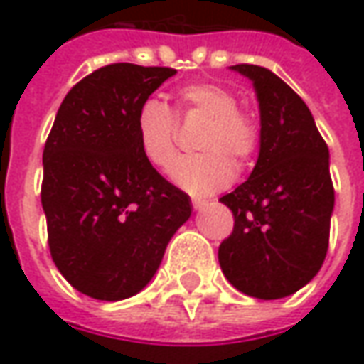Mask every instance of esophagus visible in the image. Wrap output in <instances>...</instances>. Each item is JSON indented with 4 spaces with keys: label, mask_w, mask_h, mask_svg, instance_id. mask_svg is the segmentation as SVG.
<instances>
[{
    "label": "esophagus",
    "mask_w": 364,
    "mask_h": 364,
    "mask_svg": "<svg viewBox=\"0 0 364 364\" xmlns=\"http://www.w3.org/2000/svg\"><path fill=\"white\" fill-rule=\"evenodd\" d=\"M206 204H208V202H206V200L192 198V208H194V210H202V208H204V206H206Z\"/></svg>",
    "instance_id": "1"
}]
</instances>
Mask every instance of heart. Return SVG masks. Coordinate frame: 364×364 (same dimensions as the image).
<instances>
[{
  "instance_id": "1",
  "label": "heart",
  "mask_w": 364,
  "mask_h": 364,
  "mask_svg": "<svg viewBox=\"0 0 364 364\" xmlns=\"http://www.w3.org/2000/svg\"><path fill=\"white\" fill-rule=\"evenodd\" d=\"M174 114L158 100H146L136 114V136L148 164L168 172L178 158L176 119L206 118L198 138L200 154L180 160L172 180L190 194H212L230 184L234 166L246 168L260 148V124L226 85L196 80L176 90ZM235 164L232 165V162Z\"/></svg>"
}]
</instances>
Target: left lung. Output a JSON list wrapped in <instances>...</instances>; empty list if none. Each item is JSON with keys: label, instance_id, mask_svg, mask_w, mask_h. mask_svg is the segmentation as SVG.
<instances>
[{"label": "left lung", "instance_id": "1", "mask_svg": "<svg viewBox=\"0 0 364 364\" xmlns=\"http://www.w3.org/2000/svg\"><path fill=\"white\" fill-rule=\"evenodd\" d=\"M232 70L255 82L260 154L250 178L220 198L234 228L218 262L234 289L274 301L294 294L323 267L335 206L328 146L302 97L279 75L252 63Z\"/></svg>", "mask_w": 364, "mask_h": 364}]
</instances>
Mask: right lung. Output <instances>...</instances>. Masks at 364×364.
I'll use <instances>...</instances> for the list:
<instances>
[{"mask_svg":"<svg viewBox=\"0 0 364 364\" xmlns=\"http://www.w3.org/2000/svg\"><path fill=\"white\" fill-rule=\"evenodd\" d=\"M172 68L109 63L68 92L43 146L41 206L58 270L97 301L134 296L152 280L190 218L186 192L140 154L136 114Z\"/></svg>","mask_w":364,"mask_h":364,"instance_id":"add662e5","label":"right lung"}]
</instances>
